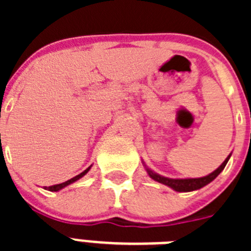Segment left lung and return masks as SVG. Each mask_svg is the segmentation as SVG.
<instances>
[{"mask_svg":"<svg viewBox=\"0 0 251 251\" xmlns=\"http://www.w3.org/2000/svg\"><path fill=\"white\" fill-rule=\"evenodd\" d=\"M230 157H231V153L226 157L225 161H224L214 172H211V174L207 175V176L197 177V178H168V177L161 176V175L156 174L154 171H152L150 167L146 166L145 162H143V166H145L146 171H147L148 176L152 179H154V181H157V182L168 186V187H171L172 190H175V191L177 192H191L196 191V190H200L203 186L208 185L211 181H214V179L223 172V170L225 168L226 163H227V161L230 159Z\"/></svg>","mask_w":251,"mask_h":251,"instance_id":"8db88e82","label":"left lung"}]
</instances>
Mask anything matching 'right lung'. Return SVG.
<instances>
[{
	"mask_svg": "<svg viewBox=\"0 0 251 251\" xmlns=\"http://www.w3.org/2000/svg\"><path fill=\"white\" fill-rule=\"evenodd\" d=\"M90 168H92V166H89V167L86 168L85 171H84V172H81V174H79L77 175V176H75V177H73V178H70V179H68V181H65V182H63V183H59V185H54V186H50V187H49V190H50V191H60V190H61V188H64V187H66V186H69V185H72V183H74L75 181H77V179H80L81 177H84L85 176L86 174H88V172H89V170ZM48 188V187H46Z\"/></svg>",
	"mask_w": 251,
	"mask_h": 251,
	"instance_id": "right-lung-1",
	"label": "right lung"
}]
</instances>
